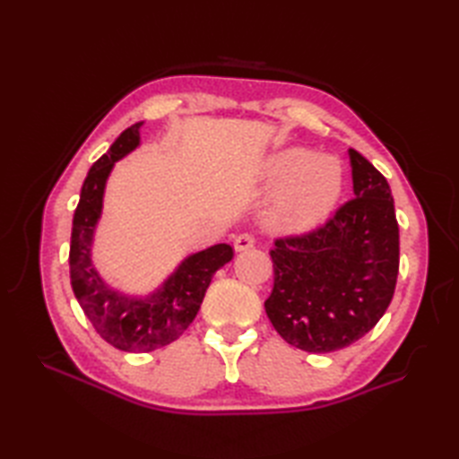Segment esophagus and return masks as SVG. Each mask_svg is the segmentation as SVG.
<instances>
[{"instance_id": "34e87169", "label": "esophagus", "mask_w": 459, "mask_h": 459, "mask_svg": "<svg viewBox=\"0 0 459 459\" xmlns=\"http://www.w3.org/2000/svg\"><path fill=\"white\" fill-rule=\"evenodd\" d=\"M252 247H255V238H252V235H238V237H235V250L237 252H247V250H250Z\"/></svg>"}]
</instances>
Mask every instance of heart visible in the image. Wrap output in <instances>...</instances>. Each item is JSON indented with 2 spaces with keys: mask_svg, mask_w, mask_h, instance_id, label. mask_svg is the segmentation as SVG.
<instances>
[{
  "mask_svg": "<svg viewBox=\"0 0 459 459\" xmlns=\"http://www.w3.org/2000/svg\"><path fill=\"white\" fill-rule=\"evenodd\" d=\"M264 175L276 185L266 211V227L278 235H304L319 227L343 187V169L335 158L311 155L299 145L272 153Z\"/></svg>",
  "mask_w": 459,
  "mask_h": 459,
  "instance_id": "heart-1",
  "label": "heart"
}]
</instances>
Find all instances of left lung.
<instances>
[{
	"label": "left lung",
	"instance_id": "8db88e82",
	"mask_svg": "<svg viewBox=\"0 0 459 459\" xmlns=\"http://www.w3.org/2000/svg\"><path fill=\"white\" fill-rule=\"evenodd\" d=\"M353 195L335 217L301 238L276 240L272 325L307 353H333L377 325L398 276L394 201L373 163L349 148Z\"/></svg>",
	"mask_w": 459,
	"mask_h": 459
}]
</instances>
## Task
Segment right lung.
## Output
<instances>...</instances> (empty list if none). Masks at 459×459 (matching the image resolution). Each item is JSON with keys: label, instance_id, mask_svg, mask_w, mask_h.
I'll return each mask as SVG.
<instances>
[{"label": "right lung", "instance_id": "add662e5", "mask_svg": "<svg viewBox=\"0 0 459 459\" xmlns=\"http://www.w3.org/2000/svg\"><path fill=\"white\" fill-rule=\"evenodd\" d=\"M142 126L143 122H138L124 130L86 175L68 252L71 286L84 316L104 341L128 353H148L173 343L197 316L214 272L232 260V247L224 242L193 252L145 296L120 291L96 270L92 245L104 209L106 183L116 161L140 148Z\"/></svg>", "mask_w": 459, "mask_h": 459}]
</instances>
